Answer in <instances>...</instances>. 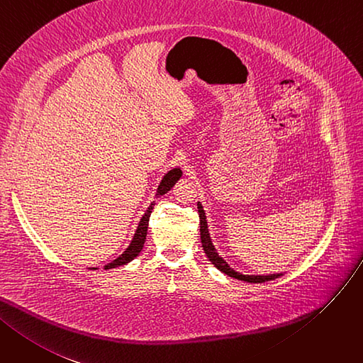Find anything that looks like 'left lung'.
Wrapping results in <instances>:
<instances>
[{
	"label": "left lung",
	"instance_id": "1",
	"mask_svg": "<svg viewBox=\"0 0 363 363\" xmlns=\"http://www.w3.org/2000/svg\"><path fill=\"white\" fill-rule=\"evenodd\" d=\"M199 214H200V235H201V244H203V250L207 255V258L210 259L211 264H214V267H217V270H220L222 273L238 279V280H242L247 283H264V281H269L273 279H277L281 274H270V276H248V274H240L236 273L233 269H230L229 265L226 264V261L219 257V254L216 252L211 240H210V235H208V229H207V222H206V213L203 210V206L199 203Z\"/></svg>",
	"mask_w": 363,
	"mask_h": 363
}]
</instances>
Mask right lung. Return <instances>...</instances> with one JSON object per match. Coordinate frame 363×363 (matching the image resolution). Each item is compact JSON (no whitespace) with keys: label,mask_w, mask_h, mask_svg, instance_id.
<instances>
[{"label":"right lung","mask_w":363,"mask_h":363,"mask_svg":"<svg viewBox=\"0 0 363 363\" xmlns=\"http://www.w3.org/2000/svg\"><path fill=\"white\" fill-rule=\"evenodd\" d=\"M181 175H182V171H181L179 167H175V169H172V171H169V172L164 175V178L162 179V182H160V185H159V188H157L156 199L160 197V196H163V194H166V192H167L169 189H171V188L175 185V182L181 178ZM155 204H156V203L153 201V203L150 204V207L147 208V211L144 213V216L141 217V220H140L138 228H137V232H135V235H134V238H133V240H131L130 247L124 251V254H121L116 259H113L112 262L106 264L105 267H104L105 270H106V269L119 267V265H124V264L133 261V259L140 254V251L143 250L144 242H146L147 228H149V219H150V214H152V210H153ZM93 270H96V269H93Z\"/></svg>","instance_id":"obj_1"}]
</instances>
